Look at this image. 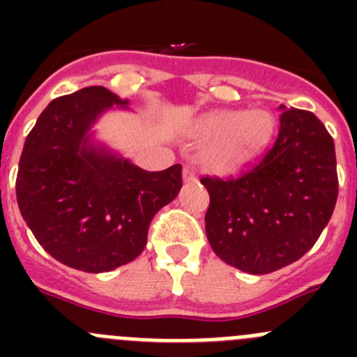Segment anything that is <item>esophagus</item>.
<instances>
[{
	"instance_id": "1",
	"label": "esophagus",
	"mask_w": 357,
	"mask_h": 357,
	"mask_svg": "<svg viewBox=\"0 0 357 357\" xmlns=\"http://www.w3.org/2000/svg\"><path fill=\"white\" fill-rule=\"evenodd\" d=\"M182 176H184V182H195L197 181V173L191 166H185L184 172H182Z\"/></svg>"
}]
</instances>
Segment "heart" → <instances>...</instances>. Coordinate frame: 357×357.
<instances>
[{"label":"heart","instance_id":"1","mask_svg":"<svg viewBox=\"0 0 357 357\" xmlns=\"http://www.w3.org/2000/svg\"><path fill=\"white\" fill-rule=\"evenodd\" d=\"M275 134V119L264 109L213 110L193 127L198 141L211 143L204 164L216 173H238L263 153Z\"/></svg>","mask_w":357,"mask_h":357}]
</instances>
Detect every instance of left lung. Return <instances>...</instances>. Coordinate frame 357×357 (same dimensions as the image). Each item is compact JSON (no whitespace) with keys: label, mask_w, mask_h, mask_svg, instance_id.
Segmentation results:
<instances>
[{"label":"left lung","mask_w":357,"mask_h":357,"mask_svg":"<svg viewBox=\"0 0 357 357\" xmlns=\"http://www.w3.org/2000/svg\"><path fill=\"white\" fill-rule=\"evenodd\" d=\"M279 110V137L261 164L236 181L202 178L211 197V248L252 275L301 259L329 223L338 198L334 141L324 123L307 110Z\"/></svg>","instance_id":"obj_1"}]
</instances>
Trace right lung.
<instances>
[{
  "label": "right lung",
  "instance_id": "add662e5",
  "mask_svg": "<svg viewBox=\"0 0 357 357\" xmlns=\"http://www.w3.org/2000/svg\"><path fill=\"white\" fill-rule=\"evenodd\" d=\"M128 100L102 85L53 100L24 141L15 195L40 247L66 266L116 270L146 247L148 227L182 188V166L146 172L96 139L94 125Z\"/></svg>",
  "mask_w": 357,
  "mask_h": 357
}]
</instances>
